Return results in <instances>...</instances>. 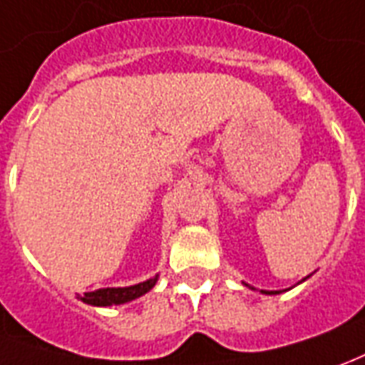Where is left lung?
Listing matches in <instances>:
<instances>
[{
	"instance_id": "obj_1",
	"label": "left lung",
	"mask_w": 365,
	"mask_h": 365,
	"mask_svg": "<svg viewBox=\"0 0 365 365\" xmlns=\"http://www.w3.org/2000/svg\"><path fill=\"white\" fill-rule=\"evenodd\" d=\"M264 294H278V292H268V290H262Z\"/></svg>"
}]
</instances>
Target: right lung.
I'll return each mask as SVG.
<instances>
[{"label": "right lung", "mask_w": 365, "mask_h": 365, "mask_svg": "<svg viewBox=\"0 0 365 365\" xmlns=\"http://www.w3.org/2000/svg\"><path fill=\"white\" fill-rule=\"evenodd\" d=\"M157 278H149L145 282L135 284V286H125V288H99L95 292H85L79 296L85 304L91 306H113V304H125L139 298L143 294H147L157 284Z\"/></svg>", "instance_id": "right-lung-1"}]
</instances>
